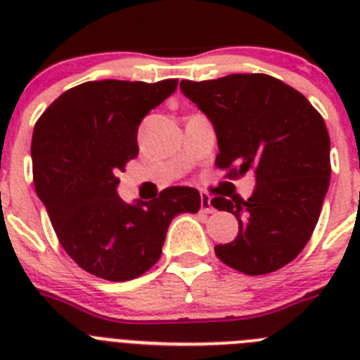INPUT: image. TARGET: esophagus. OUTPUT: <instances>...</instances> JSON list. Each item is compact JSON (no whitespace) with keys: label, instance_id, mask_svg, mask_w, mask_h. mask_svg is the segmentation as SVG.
Wrapping results in <instances>:
<instances>
[{"label":"esophagus","instance_id":"esophagus-1","mask_svg":"<svg viewBox=\"0 0 360 360\" xmlns=\"http://www.w3.org/2000/svg\"><path fill=\"white\" fill-rule=\"evenodd\" d=\"M200 209H202V212H212L214 211V207H212V202H211V196L207 195V193H202L200 195Z\"/></svg>","mask_w":360,"mask_h":360}]
</instances>
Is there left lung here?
<instances>
[{
    "label": "left lung",
    "instance_id": "obj_1",
    "mask_svg": "<svg viewBox=\"0 0 360 360\" xmlns=\"http://www.w3.org/2000/svg\"><path fill=\"white\" fill-rule=\"evenodd\" d=\"M180 90L211 120L216 165L238 178L252 171L249 200L212 198L238 219L234 241L216 256L243 274L262 276L290 263L310 240L330 186V136L304 95L265 73L182 81Z\"/></svg>",
    "mask_w": 360,
    "mask_h": 360
}]
</instances>
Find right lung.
Here are the masks:
<instances>
[{
    "instance_id": "obj_1",
    "label": "right lung",
    "mask_w": 360,
    "mask_h": 360,
    "mask_svg": "<svg viewBox=\"0 0 360 360\" xmlns=\"http://www.w3.org/2000/svg\"><path fill=\"white\" fill-rule=\"evenodd\" d=\"M158 82L90 81L57 97L32 136L34 186L63 249L86 272L139 278L158 262L174 216L198 212L195 187H167L157 200L117 195L126 162L139 155V124L176 90Z\"/></svg>"
}]
</instances>
